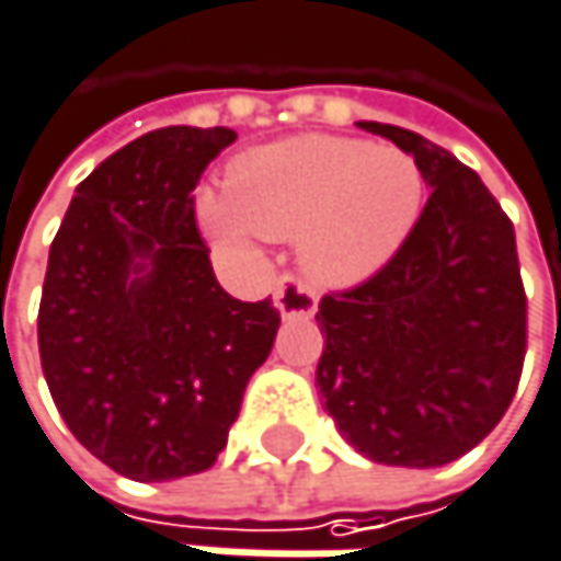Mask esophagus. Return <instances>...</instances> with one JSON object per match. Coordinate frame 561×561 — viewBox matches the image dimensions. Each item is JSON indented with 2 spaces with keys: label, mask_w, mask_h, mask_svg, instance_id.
Instances as JSON below:
<instances>
[{
  "label": "esophagus",
  "mask_w": 561,
  "mask_h": 561,
  "mask_svg": "<svg viewBox=\"0 0 561 561\" xmlns=\"http://www.w3.org/2000/svg\"><path fill=\"white\" fill-rule=\"evenodd\" d=\"M276 308L282 311V318H311L314 308H318V298H314V288L301 276L295 273H285L276 282Z\"/></svg>",
  "instance_id": "esophagus-1"
}]
</instances>
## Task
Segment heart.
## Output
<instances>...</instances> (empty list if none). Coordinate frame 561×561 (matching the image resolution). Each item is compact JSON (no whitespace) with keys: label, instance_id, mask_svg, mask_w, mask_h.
<instances>
[{"label":"heart","instance_id":"b5f03b06","mask_svg":"<svg viewBox=\"0 0 561 561\" xmlns=\"http://www.w3.org/2000/svg\"><path fill=\"white\" fill-rule=\"evenodd\" d=\"M422 210V171L392 146L295 136L243 152L230 184L197 191V217L227 253L260 237H301L318 282L344 285L380 270Z\"/></svg>","mask_w":561,"mask_h":561}]
</instances>
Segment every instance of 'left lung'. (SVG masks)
<instances>
[{"instance_id": "left-lung-1", "label": "left lung", "mask_w": 561, "mask_h": 561, "mask_svg": "<svg viewBox=\"0 0 561 561\" xmlns=\"http://www.w3.org/2000/svg\"><path fill=\"white\" fill-rule=\"evenodd\" d=\"M415 159L419 220L364 282L318 301V392L370 461L438 468L494 432L519 387L526 291L513 224L478 178L419 133L360 123Z\"/></svg>"}]
</instances>
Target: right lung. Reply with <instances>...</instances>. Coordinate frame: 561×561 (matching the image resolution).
I'll return each instance as SVG.
<instances>
[{
	"label": "right lung",
	"instance_id": "1",
	"mask_svg": "<svg viewBox=\"0 0 561 561\" xmlns=\"http://www.w3.org/2000/svg\"><path fill=\"white\" fill-rule=\"evenodd\" d=\"M233 129L165 126L80 184L48 256L38 351L73 438L133 481L207 471L270 357L279 308L220 288L194 187Z\"/></svg>",
	"mask_w": 561,
	"mask_h": 561
}]
</instances>
